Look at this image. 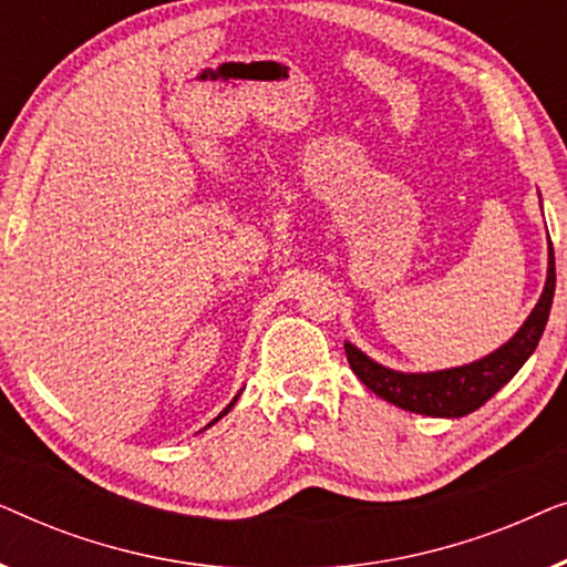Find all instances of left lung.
Segmentation results:
<instances>
[{
    "label": "left lung",
    "instance_id": "8db88e82",
    "mask_svg": "<svg viewBox=\"0 0 567 567\" xmlns=\"http://www.w3.org/2000/svg\"><path fill=\"white\" fill-rule=\"evenodd\" d=\"M555 297V252L549 243V268L545 291L534 307V312L526 317L522 330L508 340L498 351L485 355L470 367L433 371V374H402L379 367L369 355H363L359 348L346 343V355L351 363L353 374L369 386L379 398L392 402L410 413H421L431 417H462L475 413L480 405H485L503 384L511 382L524 361L529 359L537 348L542 332H545L549 307Z\"/></svg>",
    "mask_w": 567,
    "mask_h": 567
}]
</instances>
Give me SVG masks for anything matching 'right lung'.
I'll list each match as a JSON object with an SVG mask.
<instances>
[{"mask_svg": "<svg viewBox=\"0 0 567 567\" xmlns=\"http://www.w3.org/2000/svg\"><path fill=\"white\" fill-rule=\"evenodd\" d=\"M235 402H237V398H235V400H231V402H229V408H227V410H224V413H221V415H227V413H229V410H231V405H235ZM221 415H216V417H214V421H212V423H216V421H219V417H221ZM212 423H208V425H212Z\"/></svg>", "mask_w": 567, "mask_h": 567, "instance_id": "right-lung-1", "label": "right lung"}]
</instances>
